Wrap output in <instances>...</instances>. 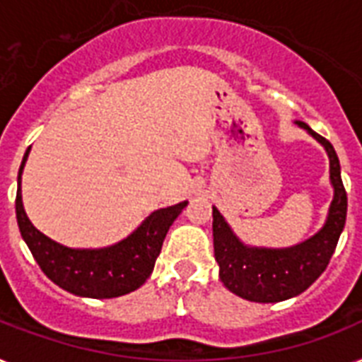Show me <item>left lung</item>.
<instances>
[{
    "instance_id": "left-lung-1",
    "label": "left lung",
    "mask_w": 362,
    "mask_h": 362,
    "mask_svg": "<svg viewBox=\"0 0 362 362\" xmlns=\"http://www.w3.org/2000/svg\"><path fill=\"white\" fill-rule=\"evenodd\" d=\"M295 124L308 131L329 156L332 201L320 231L289 247L250 246L235 235L220 210L212 206L214 257L220 264V280L229 291L252 303H280L306 291L327 269L346 226L348 195L337 152L310 125L300 120Z\"/></svg>"
}]
</instances>
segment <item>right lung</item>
<instances>
[{"label":"right lung","instance_id":"add662e5","mask_svg":"<svg viewBox=\"0 0 362 362\" xmlns=\"http://www.w3.org/2000/svg\"><path fill=\"white\" fill-rule=\"evenodd\" d=\"M31 146L18 170L16 221L20 235L47 278L65 291L88 298H115L135 291L152 274L163 240L187 201L159 209L124 240L107 247H67L42 235L30 221L22 203V173Z\"/></svg>","mask_w":362,"mask_h":362}]
</instances>
